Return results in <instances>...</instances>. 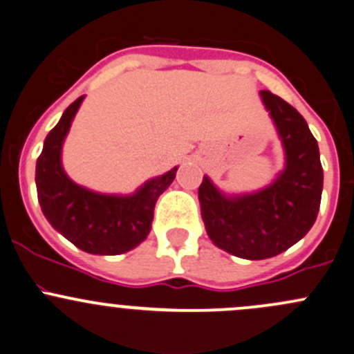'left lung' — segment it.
Wrapping results in <instances>:
<instances>
[{
  "label": "left lung",
  "instance_id": "obj_1",
  "mask_svg": "<svg viewBox=\"0 0 354 354\" xmlns=\"http://www.w3.org/2000/svg\"><path fill=\"white\" fill-rule=\"evenodd\" d=\"M285 150V169L266 187L227 194L204 176L199 203L207 236L232 256L261 261L304 239L322 198L324 172L317 140L300 112L269 90L259 92Z\"/></svg>",
  "mask_w": 354,
  "mask_h": 354
}]
</instances>
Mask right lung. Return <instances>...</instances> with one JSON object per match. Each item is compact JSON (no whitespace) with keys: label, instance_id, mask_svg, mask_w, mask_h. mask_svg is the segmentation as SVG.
<instances>
[{"label":"right lung","instance_id":"1","mask_svg":"<svg viewBox=\"0 0 354 354\" xmlns=\"http://www.w3.org/2000/svg\"><path fill=\"white\" fill-rule=\"evenodd\" d=\"M83 98H76L46 136L35 165V185L44 216L78 249L118 256L140 245L151 230L158 196L174 182L177 167L145 182L133 194H102L78 185L64 172L63 143Z\"/></svg>","mask_w":354,"mask_h":354}]
</instances>
